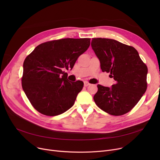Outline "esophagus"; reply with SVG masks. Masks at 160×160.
Wrapping results in <instances>:
<instances>
[{
	"instance_id": "esophagus-1",
	"label": "esophagus",
	"mask_w": 160,
	"mask_h": 160,
	"mask_svg": "<svg viewBox=\"0 0 160 160\" xmlns=\"http://www.w3.org/2000/svg\"><path fill=\"white\" fill-rule=\"evenodd\" d=\"M90 85V83H89V82H84V86L85 87H87V86H89Z\"/></svg>"
}]
</instances>
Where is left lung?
Listing matches in <instances>:
<instances>
[{"instance_id": "left-lung-1", "label": "left lung", "mask_w": 160, "mask_h": 160, "mask_svg": "<svg viewBox=\"0 0 160 160\" xmlns=\"http://www.w3.org/2000/svg\"><path fill=\"white\" fill-rule=\"evenodd\" d=\"M91 47L103 72H110L111 88L97 85L94 100L98 108L112 115L130 112L145 93L148 69L137 50L115 39L93 38Z\"/></svg>"}]
</instances>
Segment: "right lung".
<instances>
[{"label":"right lung","mask_w":160,"mask_h":160,"mask_svg":"<svg viewBox=\"0 0 160 160\" xmlns=\"http://www.w3.org/2000/svg\"><path fill=\"white\" fill-rule=\"evenodd\" d=\"M89 38H65L41 43L23 63L22 87L29 101L39 113L60 115L71 108L83 82H72L63 70H71L90 45Z\"/></svg>","instance_id":"add662e5"}]
</instances>
